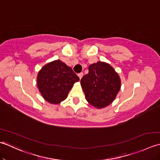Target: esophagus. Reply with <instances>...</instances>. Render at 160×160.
Instances as JSON below:
<instances>
[{"label": "esophagus", "instance_id": "34e87169", "mask_svg": "<svg viewBox=\"0 0 160 160\" xmlns=\"http://www.w3.org/2000/svg\"><path fill=\"white\" fill-rule=\"evenodd\" d=\"M83 75V72H80V73L78 74V76H79V79H81V78H82Z\"/></svg>", "mask_w": 160, "mask_h": 160}]
</instances>
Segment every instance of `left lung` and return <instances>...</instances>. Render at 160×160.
Returning a JSON list of instances; mask_svg holds the SVG:
<instances>
[{
  "mask_svg": "<svg viewBox=\"0 0 160 160\" xmlns=\"http://www.w3.org/2000/svg\"><path fill=\"white\" fill-rule=\"evenodd\" d=\"M86 100L102 108L111 103L121 87L120 78L109 64L98 62L89 66V72L81 79Z\"/></svg>",
  "mask_w": 160,
  "mask_h": 160,
  "instance_id": "left-lung-1",
  "label": "left lung"
}]
</instances>
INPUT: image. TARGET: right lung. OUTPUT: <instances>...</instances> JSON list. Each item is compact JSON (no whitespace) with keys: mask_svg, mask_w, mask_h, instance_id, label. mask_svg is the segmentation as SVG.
<instances>
[{"mask_svg":"<svg viewBox=\"0 0 160 160\" xmlns=\"http://www.w3.org/2000/svg\"><path fill=\"white\" fill-rule=\"evenodd\" d=\"M79 80V77L70 67L57 60L45 65L39 71L37 86L47 102L57 104L66 99L74 83Z\"/></svg>","mask_w":160,"mask_h":160,"instance_id":"1","label":"right lung"}]
</instances>
